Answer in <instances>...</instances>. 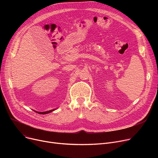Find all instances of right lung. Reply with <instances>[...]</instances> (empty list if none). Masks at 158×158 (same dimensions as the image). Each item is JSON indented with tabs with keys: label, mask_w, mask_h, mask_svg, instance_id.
Wrapping results in <instances>:
<instances>
[{
	"label": "right lung",
	"mask_w": 158,
	"mask_h": 158,
	"mask_svg": "<svg viewBox=\"0 0 158 158\" xmlns=\"http://www.w3.org/2000/svg\"><path fill=\"white\" fill-rule=\"evenodd\" d=\"M54 110H50V111H45V112H37V113H39V114H47V113H51V112L53 111Z\"/></svg>",
	"instance_id": "right-lung-1"
}]
</instances>
